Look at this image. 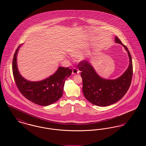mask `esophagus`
<instances>
[{
	"label": "esophagus",
	"instance_id": "obj_1",
	"mask_svg": "<svg viewBox=\"0 0 146 146\" xmlns=\"http://www.w3.org/2000/svg\"><path fill=\"white\" fill-rule=\"evenodd\" d=\"M79 73V70L78 69H76V68H74L72 70V74H76Z\"/></svg>",
	"mask_w": 146,
	"mask_h": 146
}]
</instances>
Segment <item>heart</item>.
Listing matches in <instances>:
<instances>
[{
	"label": "heart",
	"mask_w": 146,
	"mask_h": 146,
	"mask_svg": "<svg viewBox=\"0 0 146 146\" xmlns=\"http://www.w3.org/2000/svg\"><path fill=\"white\" fill-rule=\"evenodd\" d=\"M84 52V49L83 48L75 49L71 51V55L74 57H79L83 54Z\"/></svg>",
	"instance_id": "b5f03b06"
}]
</instances>
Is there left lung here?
I'll return each instance as SVG.
<instances>
[{
	"label": "left lung",
	"instance_id": "obj_1",
	"mask_svg": "<svg viewBox=\"0 0 146 146\" xmlns=\"http://www.w3.org/2000/svg\"><path fill=\"white\" fill-rule=\"evenodd\" d=\"M115 41L124 47L129 58L127 69L117 79L110 80L101 78L88 61H82L78 64L83 79L84 95L92 104L98 106L105 107L118 102L125 95L131 83L133 67L130 53L117 36Z\"/></svg>",
	"mask_w": 146,
	"mask_h": 146
}]
</instances>
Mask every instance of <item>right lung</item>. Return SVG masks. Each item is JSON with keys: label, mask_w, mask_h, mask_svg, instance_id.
<instances>
[{"label": "right lung", "mask_w": 146, "mask_h": 146, "mask_svg": "<svg viewBox=\"0 0 146 146\" xmlns=\"http://www.w3.org/2000/svg\"><path fill=\"white\" fill-rule=\"evenodd\" d=\"M20 45L14 54L13 73L18 89L23 96L35 104L46 106L55 103L63 95L66 80L72 70L68 67H59L55 73L39 82H31L22 77L17 68V55Z\"/></svg>", "instance_id": "1"}]
</instances>
